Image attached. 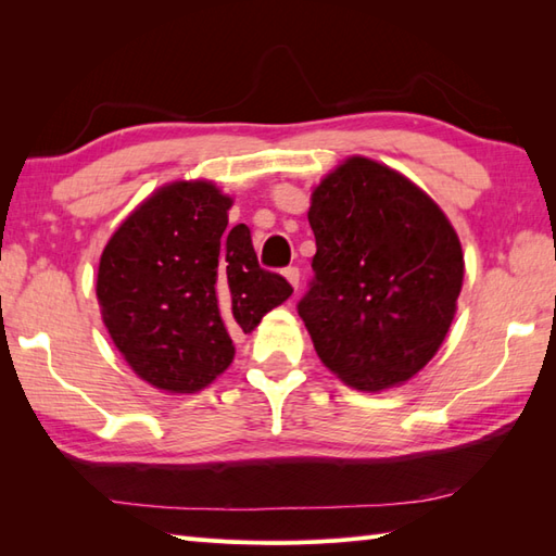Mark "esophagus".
Returning <instances> with one entry per match:
<instances>
[{
    "mask_svg": "<svg viewBox=\"0 0 556 556\" xmlns=\"http://www.w3.org/2000/svg\"><path fill=\"white\" fill-rule=\"evenodd\" d=\"M285 277H287L289 285L293 287V291H299V281H301V271H299V267H287V269H285Z\"/></svg>",
    "mask_w": 556,
    "mask_h": 556,
    "instance_id": "esophagus-1",
    "label": "esophagus"
}]
</instances>
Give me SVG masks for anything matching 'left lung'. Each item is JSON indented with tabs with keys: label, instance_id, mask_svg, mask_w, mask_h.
<instances>
[{
	"label": "left lung",
	"instance_id": "obj_1",
	"mask_svg": "<svg viewBox=\"0 0 556 556\" xmlns=\"http://www.w3.org/2000/svg\"><path fill=\"white\" fill-rule=\"evenodd\" d=\"M315 277L299 303L317 356L361 392L404 384L442 346L464 251L434 200L404 174L349 157L313 191Z\"/></svg>",
	"mask_w": 556,
	"mask_h": 556
}]
</instances>
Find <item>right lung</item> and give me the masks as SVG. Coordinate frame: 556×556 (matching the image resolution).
Masks as SVG:
<instances>
[{
  "instance_id": "obj_1",
  "label": "right lung",
  "mask_w": 556,
  "mask_h": 556,
  "mask_svg": "<svg viewBox=\"0 0 556 556\" xmlns=\"http://www.w3.org/2000/svg\"><path fill=\"white\" fill-rule=\"evenodd\" d=\"M229 207L210 181L167 184L102 251L104 327L131 370L162 392L205 389L231 365V337L253 332L293 293L257 265L251 229L227 227Z\"/></svg>"
}]
</instances>
